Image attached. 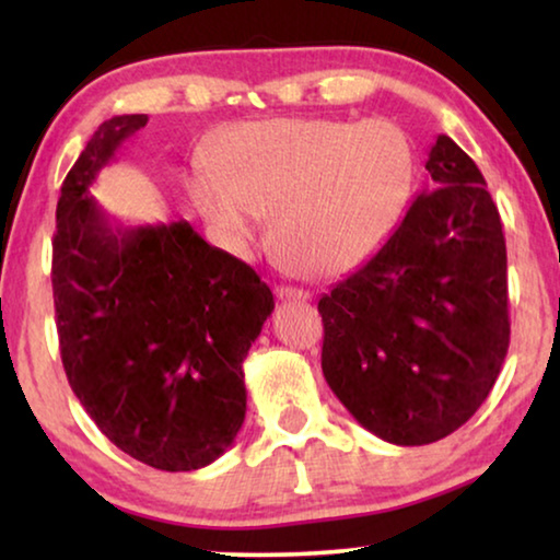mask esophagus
<instances>
[{"label":"esophagus","mask_w":560,"mask_h":560,"mask_svg":"<svg viewBox=\"0 0 560 560\" xmlns=\"http://www.w3.org/2000/svg\"><path fill=\"white\" fill-rule=\"evenodd\" d=\"M275 295L280 298V301H308V293H305V290H301V288H290V285H280V288H275Z\"/></svg>","instance_id":"34e87169"}]
</instances>
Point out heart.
<instances>
[{"instance_id": "b5f03b06", "label": "heart", "mask_w": 560, "mask_h": 560, "mask_svg": "<svg viewBox=\"0 0 560 560\" xmlns=\"http://www.w3.org/2000/svg\"><path fill=\"white\" fill-rule=\"evenodd\" d=\"M209 167L194 175L190 194L229 247H252L272 213L275 252L326 278L364 259L397 224L416 150L389 119H265L221 132Z\"/></svg>"}]
</instances>
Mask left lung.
<instances>
[{"instance_id": "left-lung-1", "label": "left lung", "mask_w": 560, "mask_h": 560, "mask_svg": "<svg viewBox=\"0 0 560 560\" xmlns=\"http://www.w3.org/2000/svg\"><path fill=\"white\" fill-rule=\"evenodd\" d=\"M425 171L431 186L393 236L318 301L328 387L395 446L462 428L510 347L508 249L485 175L446 135Z\"/></svg>"}]
</instances>
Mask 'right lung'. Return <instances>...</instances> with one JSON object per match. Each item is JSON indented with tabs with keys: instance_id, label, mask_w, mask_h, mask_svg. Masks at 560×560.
<instances>
[{
	"instance_id": "add662e5",
	"label": "right lung",
	"mask_w": 560,
	"mask_h": 560,
	"mask_svg": "<svg viewBox=\"0 0 560 560\" xmlns=\"http://www.w3.org/2000/svg\"><path fill=\"white\" fill-rule=\"evenodd\" d=\"M144 114L106 119L60 186L52 301L68 385L114 446L194 471L247 412L242 362L275 308L270 288L188 221L114 226L91 183Z\"/></svg>"
}]
</instances>
